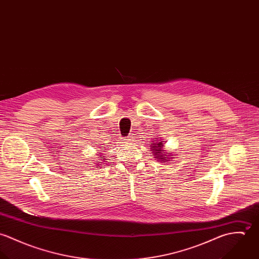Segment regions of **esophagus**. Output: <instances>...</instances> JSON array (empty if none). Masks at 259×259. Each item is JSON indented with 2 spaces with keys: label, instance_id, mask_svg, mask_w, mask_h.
I'll list each match as a JSON object with an SVG mask.
<instances>
[{
  "label": "esophagus",
  "instance_id": "obj_1",
  "mask_svg": "<svg viewBox=\"0 0 259 259\" xmlns=\"http://www.w3.org/2000/svg\"><path fill=\"white\" fill-rule=\"evenodd\" d=\"M134 139V137L132 135H130L127 138H126V141H132Z\"/></svg>",
  "mask_w": 259,
  "mask_h": 259
}]
</instances>
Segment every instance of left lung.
I'll return each mask as SVG.
<instances>
[{
  "instance_id": "left-lung-1",
  "label": "left lung",
  "mask_w": 259,
  "mask_h": 259,
  "mask_svg": "<svg viewBox=\"0 0 259 259\" xmlns=\"http://www.w3.org/2000/svg\"><path fill=\"white\" fill-rule=\"evenodd\" d=\"M159 139V138H158ZM151 145V148H153V155L156 157V158H158L157 160H160L161 162H163L164 160H168V158L170 157V156H168L167 157V155H168V153H162L161 151H164V150H162L161 149V147H162V142H157V144H150ZM151 151H152V149H151Z\"/></svg>"
}]
</instances>
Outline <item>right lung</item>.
<instances>
[{
  "label": "right lung",
  "instance_id": "add662e5",
  "mask_svg": "<svg viewBox=\"0 0 259 259\" xmlns=\"http://www.w3.org/2000/svg\"><path fill=\"white\" fill-rule=\"evenodd\" d=\"M102 157H104V155H102ZM102 159H104V160H105V159H106V158H102Z\"/></svg>",
  "mask_w": 259,
  "mask_h": 259
}]
</instances>
